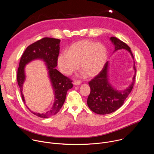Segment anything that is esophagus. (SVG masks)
<instances>
[{"instance_id":"obj_1","label":"esophagus","mask_w":154,"mask_h":154,"mask_svg":"<svg viewBox=\"0 0 154 154\" xmlns=\"http://www.w3.org/2000/svg\"><path fill=\"white\" fill-rule=\"evenodd\" d=\"M81 81L80 80H74V85H80V84H81Z\"/></svg>"}]
</instances>
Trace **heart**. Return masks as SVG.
Masks as SVG:
<instances>
[{
  "instance_id": "1",
  "label": "heart",
  "mask_w": 154,
  "mask_h": 154,
  "mask_svg": "<svg viewBox=\"0 0 154 154\" xmlns=\"http://www.w3.org/2000/svg\"><path fill=\"white\" fill-rule=\"evenodd\" d=\"M106 60V50L100 43L83 40L72 45L67 52L60 54L57 64L60 71L69 75L80 69L88 77H94L102 69Z\"/></svg>"
}]
</instances>
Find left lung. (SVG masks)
I'll use <instances>...</instances> for the list:
<instances>
[{"label": "left lung", "mask_w": 154, "mask_h": 154, "mask_svg": "<svg viewBox=\"0 0 154 154\" xmlns=\"http://www.w3.org/2000/svg\"><path fill=\"white\" fill-rule=\"evenodd\" d=\"M110 39L115 46L113 52L124 49L131 54L134 58V55L127 44L114 36L111 37ZM108 61L106 62L99 74L89 82L91 92L88 97L87 104L91 111L99 115L112 113L119 108L132 90L135 82L137 71L134 65L135 74L131 84L124 91H119L114 89L108 82Z\"/></svg>", "instance_id": "8db88e82"}]
</instances>
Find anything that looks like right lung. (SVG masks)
I'll use <instances>...</instances> for the list:
<instances>
[{
  "instance_id": "add662e5",
  "label": "right lung",
  "mask_w": 154,
  "mask_h": 154,
  "mask_svg": "<svg viewBox=\"0 0 154 154\" xmlns=\"http://www.w3.org/2000/svg\"><path fill=\"white\" fill-rule=\"evenodd\" d=\"M60 39L53 38H43L29 46L22 55L17 69V80L19 86L22 99L25 103L23 94V85L25 80L24 68L30 61L41 58L48 64L49 76L55 92V102L50 110L45 113H35L36 116L48 118L57 114L62 107L66 97L67 91L72 88V80L58 71L55 68L57 66V60L60 52Z\"/></svg>"
}]
</instances>
